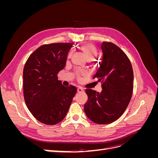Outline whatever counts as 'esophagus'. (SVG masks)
I'll list each match as a JSON object with an SVG mask.
<instances>
[{"mask_svg": "<svg viewBox=\"0 0 158 158\" xmlns=\"http://www.w3.org/2000/svg\"><path fill=\"white\" fill-rule=\"evenodd\" d=\"M77 91H78V92H84V89L82 88H81V87H79V88H78V89H77Z\"/></svg>", "mask_w": 158, "mask_h": 158, "instance_id": "esophagus-1", "label": "esophagus"}]
</instances>
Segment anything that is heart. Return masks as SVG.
Returning a JSON list of instances; mask_svg holds the SVG:
<instances>
[{
    "label": "heart",
    "mask_w": 158,
    "mask_h": 158,
    "mask_svg": "<svg viewBox=\"0 0 158 158\" xmlns=\"http://www.w3.org/2000/svg\"><path fill=\"white\" fill-rule=\"evenodd\" d=\"M80 49L82 51L85 57L89 60H93L94 59L95 57L98 55V50L94 45L92 44H84L81 45L80 47ZM71 55V52L69 54V56H70ZM82 74L84 73H82ZM80 73H78V76H79Z\"/></svg>",
    "instance_id": "1"
}]
</instances>
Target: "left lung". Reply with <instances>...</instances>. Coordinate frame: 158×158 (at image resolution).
Instances as JSON below:
<instances>
[{"mask_svg":"<svg viewBox=\"0 0 158 158\" xmlns=\"http://www.w3.org/2000/svg\"><path fill=\"white\" fill-rule=\"evenodd\" d=\"M100 66L93 78L101 81V93L85 89L88 101L84 109L93 122L106 125L111 123L125 112L133 90V70L127 55L113 43L103 41Z\"/></svg>","mask_w":158,"mask_h":158,"instance_id":"obj_1","label":"left lung"}]
</instances>
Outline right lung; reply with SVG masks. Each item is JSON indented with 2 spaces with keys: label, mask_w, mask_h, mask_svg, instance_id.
I'll return each instance as SVG.
<instances>
[{
  "label": "right lung",
  "mask_w": 158,
  "mask_h": 158,
  "mask_svg": "<svg viewBox=\"0 0 158 158\" xmlns=\"http://www.w3.org/2000/svg\"><path fill=\"white\" fill-rule=\"evenodd\" d=\"M73 43H56L40 46L29 56L23 71V96L37 120L54 125L67 114L77 89L65 87L58 73L66 64Z\"/></svg>",
  "instance_id": "add662e5"
}]
</instances>
